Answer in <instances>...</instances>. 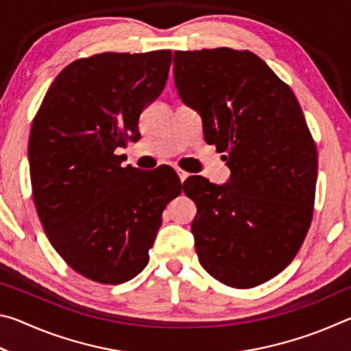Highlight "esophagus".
I'll list each match as a JSON object with an SVG mask.
<instances>
[{"label": "esophagus", "mask_w": 351, "mask_h": 351, "mask_svg": "<svg viewBox=\"0 0 351 351\" xmlns=\"http://www.w3.org/2000/svg\"><path fill=\"white\" fill-rule=\"evenodd\" d=\"M175 170H176V173H178V176H180V180H181V182L182 181H186L187 178H189V173L186 170H182L181 167H175Z\"/></svg>", "instance_id": "esophagus-1"}]
</instances>
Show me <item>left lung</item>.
<instances>
[{
  "instance_id": "1",
  "label": "left lung",
  "mask_w": 351,
  "mask_h": 351,
  "mask_svg": "<svg viewBox=\"0 0 351 351\" xmlns=\"http://www.w3.org/2000/svg\"><path fill=\"white\" fill-rule=\"evenodd\" d=\"M182 102L226 152L230 180H187L199 263L228 287L254 288L294 260L310 229L317 150L294 93L251 51H175Z\"/></svg>"
}]
</instances>
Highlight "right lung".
<instances>
[{
  "mask_svg": "<svg viewBox=\"0 0 351 351\" xmlns=\"http://www.w3.org/2000/svg\"><path fill=\"white\" fill-rule=\"evenodd\" d=\"M171 51L102 52L56 77L29 136L32 198L47 240L80 276L132 280L148 263L162 212L181 193L171 169L122 167L139 116L162 93Z\"/></svg>",
  "mask_w": 351,
  "mask_h": 351,
  "instance_id": "add662e5",
  "label": "right lung"
}]
</instances>
